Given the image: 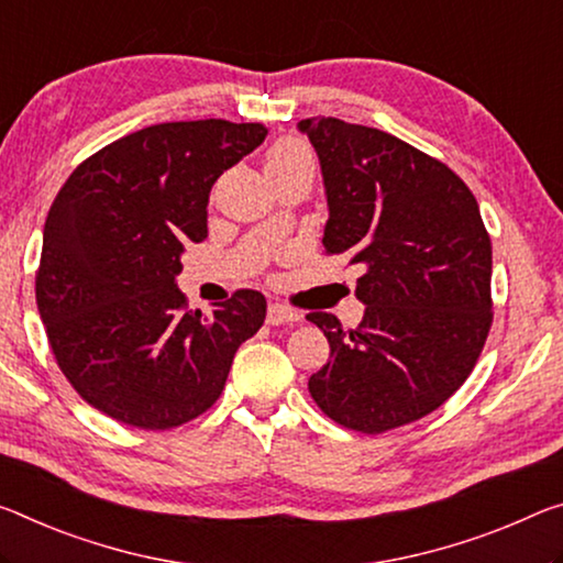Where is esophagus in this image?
<instances>
[{
    "label": "esophagus",
    "mask_w": 563,
    "mask_h": 563,
    "mask_svg": "<svg viewBox=\"0 0 563 563\" xmlns=\"http://www.w3.org/2000/svg\"><path fill=\"white\" fill-rule=\"evenodd\" d=\"M298 320H300V313H296V310L280 306V302H271V306H267V323H271V325L298 323Z\"/></svg>",
    "instance_id": "esophagus-1"
}]
</instances>
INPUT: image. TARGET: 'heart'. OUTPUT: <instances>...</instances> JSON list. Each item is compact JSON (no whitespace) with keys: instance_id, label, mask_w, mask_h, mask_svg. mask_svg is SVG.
Listing matches in <instances>:
<instances>
[{"instance_id":"b5f03b06","label":"heart","mask_w":563,"mask_h":563,"mask_svg":"<svg viewBox=\"0 0 563 563\" xmlns=\"http://www.w3.org/2000/svg\"><path fill=\"white\" fill-rule=\"evenodd\" d=\"M298 159H310V153L296 140H283L278 145H273L271 153H267V165H290L298 163Z\"/></svg>"}]
</instances>
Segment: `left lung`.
Returning a JSON list of instances; mask_svg holds the SVG:
<instances>
[{
    "label": "left lung",
    "instance_id": "1",
    "mask_svg": "<svg viewBox=\"0 0 563 563\" xmlns=\"http://www.w3.org/2000/svg\"><path fill=\"white\" fill-rule=\"evenodd\" d=\"M323 175L328 255L363 267L355 330L310 313L330 361L308 390L335 423L383 433L443 406L468 378L490 328V240L466 183L388 132L300 120Z\"/></svg>",
    "mask_w": 563,
    "mask_h": 563
}]
</instances>
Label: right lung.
<instances>
[{"instance_id":"1","label":"right lung","mask_w":563,"mask_h":563,"mask_svg":"<svg viewBox=\"0 0 563 563\" xmlns=\"http://www.w3.org/2000/svg\"><path fill=\"white\" fill-rule=\"evenodd\" d=\"M261 122H163L87 157L52 202L37 308L57 365L89 406L165 431L205 413L225 388L265 298L238 290L187 310L185 245L208 238L218 177L263 145Z\"/></svg>"}]
</instances>
